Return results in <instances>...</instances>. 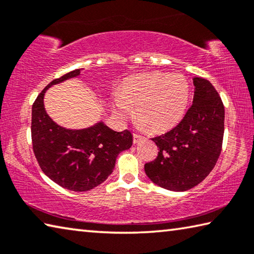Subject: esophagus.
Here are the masks:
<instances>
[{"mask_svg": "<svg viewBox=\"0 0 254 254\" xmlns=\"http://www.w3.org/2000/svg\"><path fill=\"white\" fill-rule=\"evenodd\" d=\"M144 136L140 135V134H136V133H133V142L134 143H139L141 140H143Z\"/></svg>", "mask_w": 254, "mask_h": 254, "instance_id": "obj_1", "label": "esophagus"}]
</instances>
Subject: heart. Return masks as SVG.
Masks as SVG:
<instances>
[{"label":"heart","instance_id":"heart-1","mask_svg":"<svg viewBox=\"0 0 254 254\" xmlns=\"http://www.w3.org/2000/svg\"><path fill=\"white\" fill-rule=\"evenodd\" d=\"M188 96L189 86L183 76L149 72L127 81L122 96H115V112L127 120L134 115L133 107H136L140 126L163 131L183 118Z\"/></svg>","mask_w":254,"mask_h":254}]
</instances>
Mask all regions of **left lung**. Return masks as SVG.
<instances>
[{"label": "left lung", "mask_w": 254, "mask_h": 254, "mask_svg": "<svg viewBox=\"0 0 254 254\" xmlns=\"http://www.w3.org/2000/svg\"><path fill=\"white\" fill-rule=\"evenodd\" d=\"M194 100L182 121L153 137L158 156L144 165L148 177L168 190L185 191L203 182L216 165L224 134V105L214 86L194 79Z\"/></svg>", "instance_id": "obj_1"}]
</instances>
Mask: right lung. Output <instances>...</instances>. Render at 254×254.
<instances>
[{"label": "right lung", "instance_id": "right-lung-1", "mask_svg": "<svg viewBox=\"0 0 254 254\" xmlns=\"http://www.w3.org/2000/svg\"><path fill=\"white\" fill-rule=\"evenodd\" d=\"M81 69L67 72L45 87L32 105L31 139L41 170L66 189L86 191L105 182L117 157L132 145L128 130L113 131L103 122L83 130H69L56 124L47 114L44 96L53 85L80 75Z\"/></svg>", "mask_w": 254, "mask_h": 254}]
</instances>
